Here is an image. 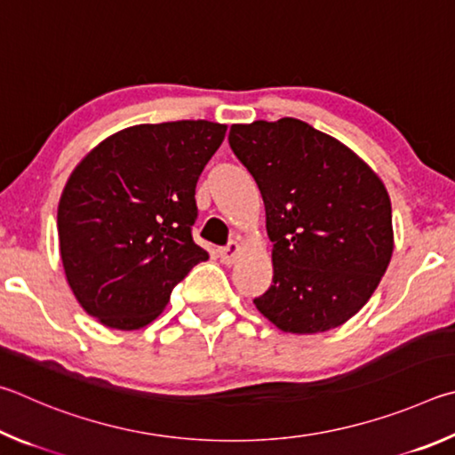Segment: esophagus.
Listing matches in <instances>:
<instances>
[{
	"label": "esophagus",
	"mask_w": 455,
	"mask_h": 455,
	"mask_svg": "<svg viewBox=\"0 0 455 455\" xmlns=\"http://www.w3.org/2000/svg\"><path fill=\"white\" fill-rule=\"evenodd\" d=\"M240 251H242V245L237 243V242H229L226 248H221L220 250V258H221V264H226V266H232L234 261H235V258L240 256Z\"/></svg>",
	"instance_id": "esophagus-1"
}]
</instances>
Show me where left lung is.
Here are the masks:
<instances>
[{"label":"left lung","instance_id":"left-lung-1","mask_svg":"<svg viewBox=\"0 0 455 455\" xmlns=\"http://www.w3.org/2000/svg\"><path fill=\"white\" fill-rule=\"evenodd\" d=\"M228 140L258 183L274 243V283L253 304L290 333L346 323L392 259L386 186L352 149L301 119L235 124Z\"/></svg>","mask_w":455,"mask_h":455}]
</instances>
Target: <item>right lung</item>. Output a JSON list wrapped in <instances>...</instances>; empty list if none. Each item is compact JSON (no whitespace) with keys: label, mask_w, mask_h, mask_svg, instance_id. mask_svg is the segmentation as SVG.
<instances>
[{"label":"right lung","mask_w":455,"mask_h":455,"mask_svg":"<svg viewBox=\"0 0 455 455\" xmlns=\"http://www.w3.org/2000/svg\"><path fill=\"white\" fill-rule=\"evenodd\" d=\"M228 125L205 119L127 127L71 172L58 235L71 291L114 330H140L207 251L191 237L196 183Z\"/></svg>","instance_id":"right-lung-1"}]
</instances>
